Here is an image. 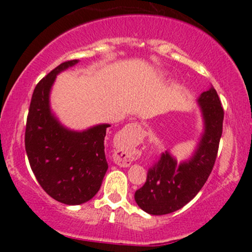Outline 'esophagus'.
I'll return each mask as SVG.
<instances>
[{
    "mask_svg": "<svg viewBox=\"0 0 252 252\" xmlns=\"http://www.w3.org/2000/svg\"><path fill=\"white\" fill-rule=\"evenodd\" d=\"M141 132H142V126H141L140 124L130 123L128 126H124V129L122 130V132H121V135L122 136L132 135L136 138L137 136L141 135ZM114 161L115 163H117L118 166L121 167H129L132 161V154L129 152V150L118 149L115 152Z\"/></svg>",
    "mask_w": 252,
    "mask_h": 252,
    "instance_id": "1",
    "label": "esophagus"
}]
</instances>
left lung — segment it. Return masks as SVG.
<instances>
[{"instance_id":"obj_1","label":"left lung","mask_w":252,"mask_h":252,"mask_svg":"<svg viewBox=\"0 0 252 252\" xmlns=\"http://www.w3.org/2000/svg\"><path fill=\"white\" fill-rule=\"evenodd\" d=\"M204 131L189 158L178 162L167 150L148 170L146 184L135 192L144 212L168 215L184 207L202 189L215 166L222 132L224 110L213 86L198 98Z\"/></svg>"}]
</instances>
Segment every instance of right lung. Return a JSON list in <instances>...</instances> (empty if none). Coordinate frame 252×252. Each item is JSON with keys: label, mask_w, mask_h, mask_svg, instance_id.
<instances>
[{"label": "right lung", "mask_w": 252, "mask_h": 252, "mask_svg": "<svg viewBox=\"0 0 252 252\" xmlns=\"http://www.w3.org/2000/svg\"><path fill=\"white\" fill-rule=\"evenodd\" d=\"M78 63H60L37 83L25 134L26 153L37 182L48 195L66 205H80L94 198L108 170L104 138L110 124L72 130L63 126L51 109L57 76Z\"/></svg>", "instance_id": "obj_1"}]
</instances>
